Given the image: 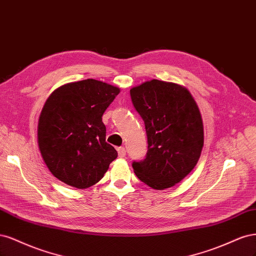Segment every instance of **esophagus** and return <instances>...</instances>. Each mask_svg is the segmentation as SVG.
I'll list each match as a JSON object with an SVG mask.
<instances>
[{
	"label": "esophagus",
	"mask_w": 256,
	"mask_h": 256,
	"mask_svg": "<svg viewBox=\"0 0 256 256\" xmlns=\"http://www.w3.org/2000/svg\"><path fill=\"white\" fill-rule=\"evenodd\" d=\"M126 154V148H123V146L118 148V155H119V158H124Z\"/></svg>",
	"instance_id": "esophagus-1"
}]
</instances>
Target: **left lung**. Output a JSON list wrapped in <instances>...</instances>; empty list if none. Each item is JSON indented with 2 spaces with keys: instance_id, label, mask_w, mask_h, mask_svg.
<instances>
[{
  "instance_id": "left-lung-1",
  "label": "left lung",
  "mask_w": 256,
  "mask_h": 256,
  "mask_svg": "<svg viewBox=\"0 0 256 256\" xmlns=\"http://www.w3.org/2000/svg\"><path fill=\"white\" fill-rule=\"evenodd\" d=\"M148 138L146 158L134 160L137 178L154 189L172 187L200 158L203 123L190 92L182 86L152 80L130 90Z\"/></svg>"
}]
</instances>
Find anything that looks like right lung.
<instances>
[{
    "label": "right lung",
    "mask_w": 256,
    "mask_h": 256,
    "mask_svg": "<svg viewBox=\"0 0 256 256\" xmlns=\"http://www.w3.org/2000/svg\"><path fill=\"white\" fill-rule=\"evenodd\" d=\"M119 92L88 78L62 85L48 96L39 117L38 144L55 178L84 189L104 176L118 153L106 142L102 116Z\"/></svg>",
    "instance_id": "1"
}]
</instances>
